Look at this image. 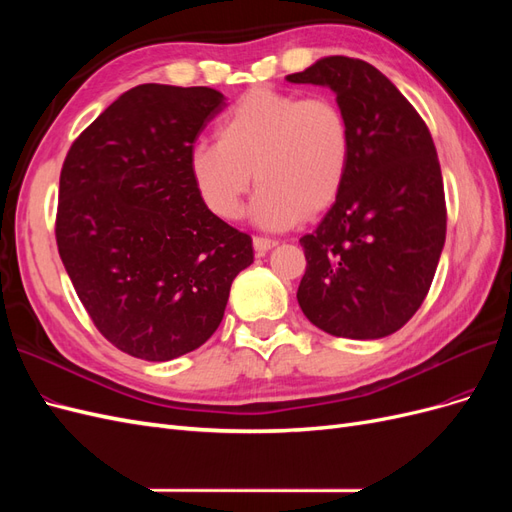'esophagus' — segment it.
Wrapping results in <instances>:
<instances>
[{
  "mask_svg": "<svg viewBox=\"0 0 512 512\" xmlns=\"http://www.w3.org/2000/svg\"><path fill=\"white\" fill-rule=\"evenodd\" d=\"M254 250L258 252V254H267L269 250H273V247L277 245V241L275 239H267V237H254Z\"/></svg>",
  "mask_w": 512,
  "mask_h": 512,
  "instance_id": "34e87169",
  "label": "esophagus"
}]
</instances>
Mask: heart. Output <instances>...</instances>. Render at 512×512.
I'll list each match as a JSON object with an SVG mask.
<instances>
[{"label": "heart", "mask_w": 512, "mask_h": 512, "mask_svg": "<svg viewBox=\"0 0 512 512\" xmlns=\"http://www.w3.org/2000/svg\"><path fill=\"white\" fill-rule=\"evenodd\" d=\"M352 149L350 119L335 100L254 87L220 119L218 143L194 147L190 175L215 218L237 220L254 173L252 220L286 230L337 203Z\"/></svg>", "instance_id": "b5f03b06"}]
</instances>
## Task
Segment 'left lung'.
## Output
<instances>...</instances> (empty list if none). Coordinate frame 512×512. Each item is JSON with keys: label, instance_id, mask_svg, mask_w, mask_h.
<instances>
[{"label": "left lung", "instance_id": "1", "mask_svg": "<svg viewBox=\"0 0 512 512\" xmlns=\"http://www.w3.org/2000/svg\"><path fill=\"white\" fill-rule=\"evenodd\" d=\"M286 81L329 87L354 136L342 196L301 237L299 305L335 337L391 335L425 301L446 239L436 145L414 106L367 61L322 57Z\"/></svg>", "mask_w": 512, "mask_h": 512}]
</instances>
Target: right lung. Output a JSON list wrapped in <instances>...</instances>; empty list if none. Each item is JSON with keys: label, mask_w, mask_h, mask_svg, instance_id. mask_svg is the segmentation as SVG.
I'll return each instance as SVG.
<instances>
[{"label": "right lung", "mask_w": 512, "mask_h": 512, "mask_svg": "<svg viewBox=\"0 0 512 512\" xmlns=\"http://www.w3.org/2000/svg\"><path fill=\"white\" fill-rule=\"evenodd\" d=\"M209 87L147 83L72 143L59 177L61 262L98 331L121 352L170 361L220 327L252 237L205 207L190 156L226 106Z\"/></svg>", "instance_id": "right-lung-1"}]
</instances>
